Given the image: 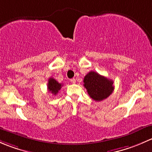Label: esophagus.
Segmentation results:
<instances>
[{"instance_id":"esophagus-1","label":"esophagus","mask_w":152,"mask_h":152,"mask_svg":"<svg viewBox=\"0 0 152 152\" xmlns=\"http://www.w3.org/2000/svg\"><path fill=\"white\" fill-rule=\"evenodd\" d=\"M70 81V82H71L72 84L76 83V79H71Z\"/></svg>"}]
</instances>
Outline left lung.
Instances as JSON below:
<instances>
[{
  "label": "left lung",
  "instance_id": "1",
  "mask_svg": "<svg viewBox=\"0 0 152 152\" xmlns=\"http://www.w3.org/2000/svg\"><path fill=\"white\" fill-rule=\"evenodd\" d=\"M84 86L90 98L96 102L107 99L114 90L113 81L94 71H90L85 76Z\"/></svg>",
  "mask_w": 152,
  "mask_h": 152
}]
</instances>
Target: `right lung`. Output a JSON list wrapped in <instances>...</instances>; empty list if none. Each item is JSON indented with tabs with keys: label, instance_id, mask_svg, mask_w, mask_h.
Here are the masks:
<instances>
[{
	"label": "right lung",
	"instance_id": "right-lung-1",
	"mask_svg": "<svg viewBox=\"0 0 152 152\" xmlns=\"http://www.w3.org/2000/svg\"><path fill=\"white\" fill-rule=\"evenodd\" d=\"M62 87V84L59 83L57 81L55 80L53 78H49L48 82V90L49 92L53 95H56Z\"/></svg>",
	"mask_w": 152,
	"mask_h": 152
}]
</instances>
